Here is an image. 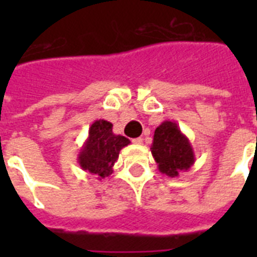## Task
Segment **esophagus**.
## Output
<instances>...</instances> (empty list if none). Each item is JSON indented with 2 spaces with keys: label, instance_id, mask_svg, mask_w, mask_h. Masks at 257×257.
<instances>
[{
  "label": "esophagus",
  "instance_id": "esophagus-1",
  "mask_svg": "<svg viewBox=\"0 0 257 257\" xmlns=\"http://www.w3.org/2000/svg\"><path fill=\"white\" fill-rule=\"evenodd\" d=\"M134 144H143V139L142 138H136V139H133Z\"/></svg>",
  "mask_w": 257,
  "mask_h": 257
}]
</instances>
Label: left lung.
Returning a JSON list of instances; mask_svg holds the SVG:
<instances>
[{"label":"left lung","instance_id":"obj_1","mask_svg":"<svg viewBox=\"0 0 257 257\" xmlns=\"http://www.w3.org/2000/svg\"><path fill=\"white\" fill-rule=\"evenodd\" d=\"M151 151L160 172L170 178H178L196 162L189 139L172 121H165L157 127Z\"/></svg>","mask_w":257,"mask_h":257}]
</instances>
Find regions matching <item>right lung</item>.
I'll return each mask as SVG.
<instances>
[{
	"label": "right lung",
	"instance_id": "right-lung-1",
	"mask_svg": "<svg viewBox=\"0 0 257 257\" xmlns=\"http://www.w3.org/2000/svg\"><path fill=\"white\" fill-rule=\"evenodd\" d=\"M130 140L113 133V124L105 119H96L90 126L88 136L78 153V165L83 171L96 175L97 179L109 178L122 148Z\"/></svg>",
	"mask_w": 257,
	"mask_h": 257
}]
</instances>
